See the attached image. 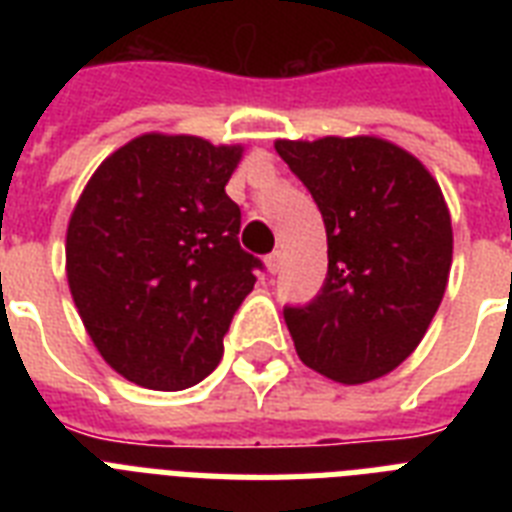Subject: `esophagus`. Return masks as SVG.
Returning <instances> with one entry per match:
<instances>
[{"instance_id": "esophagus-1", "label": "esophagus", "mask_w": 512, "mask_h": 512, "mask_svg": "<svg viewBox=\"0 0 512 512\" xmlns=\"http://www.w3.org/2000/svg\"><path fill=\"white\" fill-rule=\"evenodd\" d=\"M265 265H268V271H271V273H279V268H281V252H273V255L265 257Z\"/></svg>"}]
</instances>
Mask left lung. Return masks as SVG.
<instances>
[{"label":"left lung","mask_w":512,"mask_h":512,"mask_svg":"<svg viewBox=\"0 0 512 512\" xmlns=\"http://www.w3.org/2000/svg\"><path fill=\"white\" fill-rule=\"evenodd\" d=\"M319 204L327 281L284 308L300 361L342 385L380 380L420 345L452 271V215L441 185L406 148L377 135L276 140Z\"/></svg>","instance_id":"1"}]
</instances>
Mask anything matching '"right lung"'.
<instances>
[{
    "label": "right lung",
    "mask_w": 512,
    "mask_h": 512,
    "mask_svg": "<svg viewBox=\"0 0 512 512\" xmlns=\"http://www.w3.org/2000/svg\"><path fill=\"white\" fill-rule=\"evenodd\" d=\"M244 146L146 132L103 159L66 231L68 289L92 345L124 380L183 390L223 358L255 287L225 193Z\"/></svg>",
    "instance_id": "add662e5"
}]
</instances>
